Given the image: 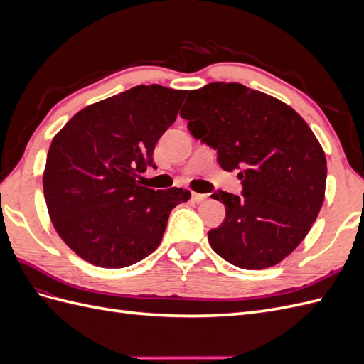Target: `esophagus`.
I'll list each match as a JSON object with an SVG mask.
<instances>
[{
  "label": "esophagus",
  "instance_id": "obj_1",
  "mask_svg": "<svg viewBox=\"0 0 364 364\" xmlns=\"http://www.w3.org/2000/svg\"><path fill=\"white\" fill-rule=\"evenodd\" d=\"M206 197H208V194H199V193H193L191 199H193L196 203H200V202L206 200Z\"/></svg>",
  "mask_w": 364,
  "mask_h": 364
}]
</instances>
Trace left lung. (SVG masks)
<instances>
[{
    "mask_svg": "<svg viewBox=\"0 0 364 364\" xmlns=\"http://www.w3.org/2000/svg\"><path fill=\"white\" fill-rule=\"evenodd\" d=\"M181 117L243 185L241 196L211 194L226 208L223 223L208 232L214 252L247 270L289 257L325 199V153L304 118L278 98L225 82L190 91Z\"/></svg>",
    "mask_w": 364,
    "mask_h": 364,
    "instance_id": "left-lung-1",
    "label": "left lung"
}]
</instances>
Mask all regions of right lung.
Instances as JSON below:
<instances>
[{
  "instance_id": "obj_1",
  "label": "right lung",
  "mask_w": 364,
  "mask_h": 364,
  "mask_svg": "<svg viewBox=\"0 0 364 364\" xmlns=\"http://www.w3.org/2000/svg\"><path fill=\"white\" fill-rule=\"evenodd\" d=\"M186 91L139 85L77 112L53 138L43 194L60 238L97 267L121 269L149 257L182 188L151 190L141 173L178 117Z\"/></svg>"
}]
</instances>
